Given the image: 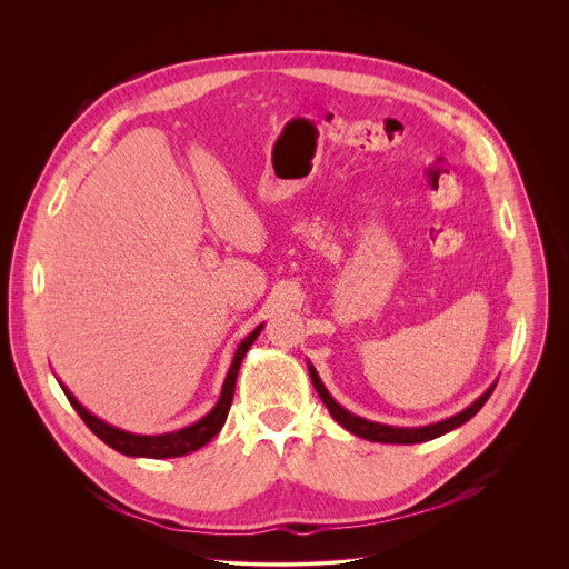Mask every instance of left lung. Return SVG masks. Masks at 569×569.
<instances>
[{
  "instance_id": "8db88e82",
  "label": "left lung",
  "mask_w": 569,
  "mask_h": 569,
  "mask_svg": "<svg viewBox=\"0 0 569 569\" xmlns=\"http://www.w3.org/2000/svg\"><path fill=\"white\" fill-rule=\"evenodd\" d=\"M308 369H310V380H312L317 393L321 396L323 405H327V408H329L331 417H333L342 428H347L349 432H353V435H358V437H362V439H369V441H378V443H423V441L437 439V437H441V435H446V432L459 428V426L466 423L468 419H472V417L481 410V405H483L486 400H489V396H491L493 389H496V385H491L489 389H486V391L470 405V408H466L463 412H459V415H455V417H450V419H446V421H439V423L428 426V428H412V430H410V428H391V426L373 423V421H367V419H360V417L347 412L345 408H340V405L331 398V393L327 391V387L321 385L317 371H315L312 367H308Z\"/></svg>"
}]
</instances>
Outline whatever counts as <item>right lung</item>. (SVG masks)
I'll list each match as a JSON object with an SVG mask.
<instances>
[{
    "label": "right lung",
    "instance_id": "obj_1",
    "mask_svg": "<svg viewBox=\"0 0 569 569\" xmlns=\"http://www.w3.org/2000/svg\"><path fill=\"white\" fill-rule=\"evenodd\" d=\"M263 329V323H259V327L240 342L236 356H233V362H231V369L224 378V385H222V393H220V400L216 402V408L204 417L200 419L198 423L184 428V430H178V432H169V435H157V437H146V435H132V432H123L119 428H112L108 423H103L101 419H97L94 415H90L83 405H80L64 387V396L67 400L71 402V408L78 412V417L86 421V426L103 441L108 443L110 448H114L117 452L121 455H128V457H150V459H169V457H182V455H189L198 448H202L204 443H209L218 430L222 428L224 419H227V412L231 408V398H233V387H236V376H238V369H240V362L242 358H246L248 349L254 345V340L259 338Z\"/></svg>",
    "mask_w": 569,
    "mask_h": 569
}]
</instances>
